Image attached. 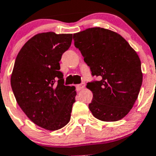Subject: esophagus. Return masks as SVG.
<instances>
[{
    "label": "esophagus",
    "instance_id": "1",
    "mask_svg": "<svg viewBox=\"0 0 156 156\" xmlns=\"http://www.w3.org/2000/svg\"><path fill=\"white\" fill-rule=\"evenodd\" d=\"M84 87H85L84 83H81L80 84H78L76 86V90L77 91H80V90H82Z\"/></svg>",
    "mask_w": 156,
    "mask_h": 156
}]
</instances>
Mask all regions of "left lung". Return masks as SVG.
<instances>
[{"label":"left lung","instance_id":"obj_1","mask_svg":"<svg viewBox=\"0 0 156 156\" xmlns=\"http://www.w3.org/2000/svg\"><path fill=\"white\" fill-rule=\"evenodd\" d=\"M92 75L98 81L88 83L93 93L89 109L105 122H115L133 108L142 84L141 65L137 52L115 32L101 27L88 28L73 34Z\"/></svg>","mask_w":156,"mask_h":156}]
</instances>
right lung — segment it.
I'll return each mask as SVG.
<instances>
[{"instance_id":"obj_1","label":"right lung","mask_w":156,"mask_h":156,"mask_svg":"<svg viewBox=\"0 0 156 156\" xmlns=\"http://www.w3.org/2000/svg\"><path fill=\"white\" fill-rule=\"evenodd\" d=\"M72 40L71 34H36L19 51L11 76L19 107L32 122L51 131L69 122L76 101V87L63 84L59 64Z\"/></svg>"}]
</instances>
